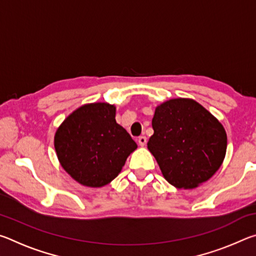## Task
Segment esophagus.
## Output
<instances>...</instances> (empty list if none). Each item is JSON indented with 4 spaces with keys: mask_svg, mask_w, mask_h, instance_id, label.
I'll return each mask as SVG.
<instances>
[{
    "mask_svg": "<svg viewBox=\"0 0 256 256\" xmlns=\"http://www.w3.org/2000/svg\"><path fill=\"white\" fill-rule=\"evenodd\" d=\"M138 144H140L141 146H144L146 144V138L144 136H138Z\"/></svg>",
    "mask_w": 256,
    "mask_h": 256,
    "instance_id": "34e87169",
    "label": "esophagus"
}]
</instances>
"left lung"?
Segmentation results:
<instances>
[{"mask_svg": "<svg viewBox=\"0 0 256 256\" xmlns=\"http://www.w3.org/2000/svg\"><path fill=\"white\" fill-rule=\"evenodd\" d=\"M148 149L168 183L194 188L219 170L226 156L222 124L193 99L176 98L156 107Z\"/></svg>", "mask_w": 256, "mask_h": 256, "instance_id": "8db88e82", "label": "left lung"}]
</instances>
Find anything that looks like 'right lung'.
I'll return each mask as SVG.
<instances>
[{"mask_svg": "<svg viewBox=\"0 0 256 256\" xmlns=\"http://www.w3.org/2000/svg\"><path fill=\"white\" fill-rule=\"evenodd\" d=\"M114 105L86 104L71 112L55 133L60 166L81 185L102 188L110 183L138 148L126 130L116 123Z\"/></svg>", "mask_w": 256, "mask_h": 256, "instance_id": "obj_1", "label": "right lung"}]
</instances>
